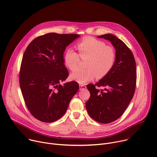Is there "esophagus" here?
Returning a JSON list of instances; mask_svg holds the SVG:
<instances>
[{
	"instance_id": "1",
	"label": "esophagus",
	"mask_w": 157,
	"mask_h": 157,
	"mask_svg": "<svg viewBox=\"0 0 157 157\" xmlns=\"http://www.w3.org/2000/svg\"><path fill=\"white\" fill-rule=\"evenodd\" d=\"M79 87H83V89H85L86 87L85 86V85L84 84H79Z\"/></svg>"
}]
</instances>
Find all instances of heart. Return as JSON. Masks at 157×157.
Returning <instances> with one entry per match:
<instances>
[{"label":"heart","mask_w":157,"mask_h":157,"mask_svg":"<svg viewBox=\"0 0 157 157\" xmlns=\"http://www.w3.org/2000/svg\"><path fill=\"white\" fill-rule=\"evenodd\" d=\"M79 55L72 48H68L64 55V62L67 68L75 70L78 66L79 56H88L86 69H78L70 75V78L79 84H84L97 76L101 79L107 75L113 68L116 61L114 49L107 46L105 42L94 37L87 36L76 44Z\"/></svg>","instance_id":"heart-1"}]
</instances>
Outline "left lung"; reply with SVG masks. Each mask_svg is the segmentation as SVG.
I'll use <instances>...</instances> for the list:
<instances>
[{
	"instance_id": "left-lung-1",
	"label": "left lung",
	"mask_w": 157,
	"mask_h": 157,
	"mask_svg": "<svg viewBox=\"0 0 157 157\" xmlns=\"http://www.w3.org/2000/svg\"><path fill=\"white\" fill-rule=\"evenodd\" d=\"M111 42L116 49L113 68L95 84H87L91 96L86 103L88 114L101 124H109L119 119L133 98L136 90L137 70L133 55L126 44L111 34L98 36ZM105 86V92L95 87Z\"/></svg>"
}]
</instances>
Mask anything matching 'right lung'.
Listing matches in <instances>:
<instances>
[{
	"instance_id": "1",
	"label": "right lung",
	"mask_w": 157,
	"mask_h": 157,
	"mask_svg": "<svg viewBox=\"0 0 157 157\" xmlns=\"http://www.w3.org/2000/svg\"><path fill=\"white\" fill-rule=\"evenodd\" d=\"M80 36L49 33L34 39L22 58L19 82L32 115L43 122L58 120L79 90L76 81L60 84L68 78L63 54L66 47Z\"/></svg>"
}]
</instances>
